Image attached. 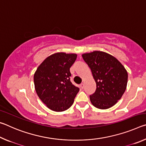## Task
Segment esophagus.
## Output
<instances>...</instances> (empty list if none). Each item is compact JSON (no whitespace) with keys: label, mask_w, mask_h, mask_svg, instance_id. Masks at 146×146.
I'll return each mask as SVG.
<instances>
[{"label":"esophagus","mask_w":146,"mask_h":146,"mask_svg":"<svg viewBox=\"0 0 146 146\" xmlns=\"http://www.w3.org/2000/svg\"><path fill=\"white\" fill-rule=\"evenodd\" d=\"M80 88H82V89H83L84 88V83L81 84H80Z\"/></svg>","instance_id":"obj_1"}]
</instances>
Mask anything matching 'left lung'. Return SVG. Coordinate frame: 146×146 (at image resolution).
Returning a JSON list of instances; mask_svg holds the SVG:
<instances>
[{
  "label": "left lung",
  "mask_w": 146,
  "mask_h": 146,
  "mask_svg": "<svg viewBox=\"0 0 146 146\" xmlns=\"http://www.w3.org/2000/svg\"><path fill=\"white\" fill-rule=\"evenodd\" d=\"M82 56L90 68L97 85L95 92L90 96L91 104L101 110L112 107L126 89V70L115 57L103 51H94Z\"/></svg>",
  "instance_id": "left-lung-1"
}]
</instances>
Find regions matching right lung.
<instances>
[{
  "mask_svg": "<svg viewBox=\"0 0 146 146\" xmlns=\"http://www.w3.org/2000/svg\"><path fill=\"white\" fill-rule=\"evenodd\" d=\"M76 57L75 53H54L40 64L34 74L38 97L54 111L61 112L70 108L79 91L70 81V69Z\"/></svg>",
  "mask_w": 146,
  "mask_h": 146,
  "instance_id": "1",
  "label": "right lung"
}]
</instances>
